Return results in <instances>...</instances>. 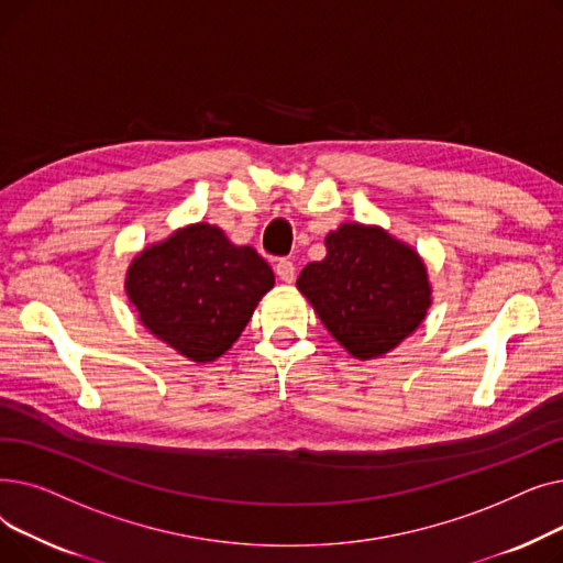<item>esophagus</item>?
Instances as JSON below:
<instances>
[{"instance_id":"obj_1","label":"esophagus","mask_w":563,"mask_h":563,"mask_svg":"<svg viewBox=\"0 0 563 563\" xmlns=\"http://www.w3.org/2000/svg\"><path fill=\"white\" fill-rule=\"evenodd\" d=\"M276 274L283 283H291L294 276H297V266H294V262L289 257H280L276 264Z\"/></svg>"}]
</instances>
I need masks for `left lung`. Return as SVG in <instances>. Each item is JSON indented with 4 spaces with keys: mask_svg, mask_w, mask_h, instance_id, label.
Returning <instances> with one entry per match:
<instances>
[{
    "mask_svg": "<svg viewBox=\"0 0 563 563\" xmlns=\"http://www.w3.org/2000/svg\"><path fill=\"white\" fill-rule=\"evenodd\" d=\"M327 251L306 266L297 287L351 356H383L420 327L431 287L416 251L361 223L331 232Z\"/></svg>",
    "mask_w": 563,
    "mask_h": 563,
    "instance_id": "obj_1",
    "label": "left lung"
}]
</instances>
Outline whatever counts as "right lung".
Segmentation results:
<instances>
[{"label": "right lung", "instance_id": "right-lung-1", "mask_svg": "<svg viewBox=\"0 0 563 563\" xmlns=\"http://www.w3.org/2000/svg\"><path fill=\"white\" fill-rule=\"evenodd\" d=\"M130 301L145 329L183 356L210 363L242 335L274 272L251 246L196 223L145 249L128 272Z\"/></svg>", "mask_w": 563, "mask_h": 563}]
</instances>
